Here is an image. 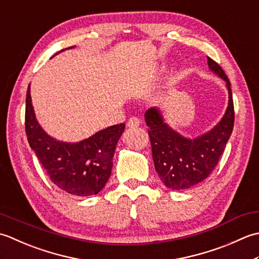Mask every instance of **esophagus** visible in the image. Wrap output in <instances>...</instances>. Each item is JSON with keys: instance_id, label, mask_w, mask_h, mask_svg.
<instances>
[{"instance_id": "34e87169", "label": "esophagus", "mask_w": 259, "mask_h": 259, "mask_svg": "<svg viewBox=\"0 0 259 259\" xmlns=\"http://www.w3.org/2000/svg\"><path fill=\"white\" fill-rule=\"evenodd\" d=\"M140 124H141V120L139 118L131 117L126 125H127V127H130V128H136V127H139Z\"/></svg>"}]
</instances>
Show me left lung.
Wrapping results in <instances>:
<instances>
[{"instance_id": "left-lung-1", "label": "left lung", "mask_w": 259, "mask_h": 259, "mask_svg": "<svg viewBox=\"0 0 259 259\" xmlns=\"http://www.w3.org/2000/svg\"><path fill=\"white\" fill-rule=\"evenodd\" d=\"M211 71L226 82L228 106L220 122L207 133L188 139L170 127L157 107L145 112L155 170L165 187L187 190L205 180L217 165L233 133L235 113L230 81L217 62L208 58Z\"/></svg>"}]
</instances>
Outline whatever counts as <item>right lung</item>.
Segmentation results:
<instances>
[{"mask_svg":"<svg viewBox=\"0 0 259 259\" xmlns=\"http://www.w3.org/2000/svg\"><path fill=\"white\" fill-rule=\"evenodd\" d=\"M71 48L73 47L66 50ZM25 103L28 142L48 172L50 180L58 188L73 196L97 194L112 173L115 149L125 130V124L110 126L77 143H68L47 134L38 123L31 102L30 85Z\"/></svg>","mask_w":259,"mask_h":259,"instance_id":"obj_1","label":"right lung"}]
</instances>
